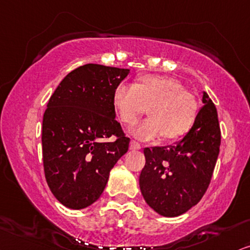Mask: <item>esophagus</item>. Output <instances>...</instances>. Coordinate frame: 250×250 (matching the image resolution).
Here are the masks:
<instances>
[{
	"label": "esophagus",
	"mask_w": 250,
	"mask_h": 250,
	"mask_svg": "<svg viewBox=\"0 0 250 250\" xmlns=\"http://www.w3.org/2000/svg\"><path fill=\"white\" fill-rule=\"evenodd\" d=\"M130 148H131V150H141L142 146H141V144L138 143V142L131 141L130 142Z\"/></svg>",
	"instance_id": "obj_1"
}]
</instances>
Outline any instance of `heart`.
Here are the masks:
<instances>
[{
    "mask_svg": "<svg viewBox=\"0 0 250 250\" xmlns=\"http://www.w3.org/2000/svg\"><path fill=\"white\" fill-rule=\"evenodd\" d=\"M113 106L125 125L137 122L146 110L148 120L132 129L141 140L158 136L166 142L176 141L190 130L198 114L196 98L173 77L143 75L132 86L120 84L113 93Z\"/></svg>",
    "mask_w": 250,
    "mask_h": 250,
    "instance_id": "b5f03b06",
    "label": "heart"
}]
</instances>
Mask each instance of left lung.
I'll return each mask as SVG.
<instances>
[{
  "label": "left lung",
  "instance_id": "1",
  "mask_svg": "<svg viewBox=\"0 0 250 250\" xmlns=\"http://www.w3.org/2000/svg\"><path fill=\"white\" fill-rule=\"evenodd\" d=\"M204 106L181 141L145 147L140 175L144 200L157 213L178 217L201 201L209 187L220 146L216 106L203 92Z\"/></svg>",
  "mask_w": 250,
  "mask_h": 250
}]
</instances>
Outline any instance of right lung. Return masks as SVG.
I'll return each mask as SVG.
<instances>
[{
  "instance_id": "right-lung-1",
  "label": "right lung",
  "mask_w": 250,
  "mask_h": 250,
  "mask_svg": "<svg viewBox=\"0 0 250 250\" xmlns=\"http://www.w3.org/2000/svg\"><path fill=\"white\" fill-rule=\"evenodd\" d=\"M129 69L88 64L63 78L42 120L46 181L60 203L81 210L105 189L110 169L128 151L129 140L115 120L113 93ZM115 135L114 142H103Z\"/></svg>"
}]
</instances>
